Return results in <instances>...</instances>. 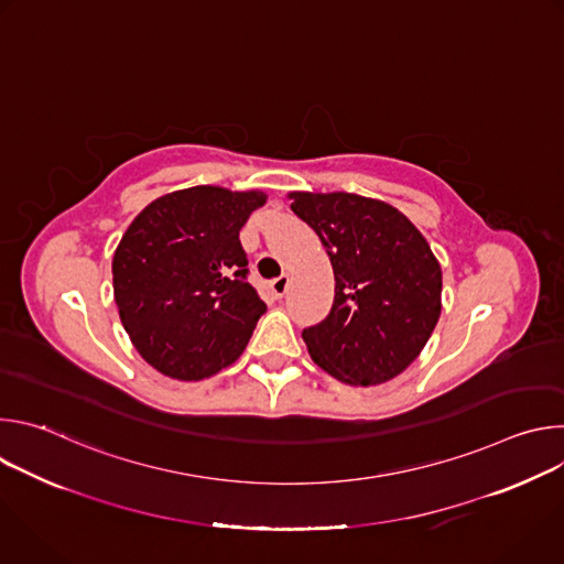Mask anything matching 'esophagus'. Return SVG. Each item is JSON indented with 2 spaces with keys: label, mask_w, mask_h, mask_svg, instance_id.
Wrapping results in <instances>:
<instances>
[{
  "label": "esophagus",
  "mask_w": 564,
  "mask_h": 564,
  "mask_svg": "<svg viewBox=\"0 0 564 564\" xmlns=\"http://www.w3.org/2000/svg\"><path fill=\"white\" fill-rule=\"evenodd\" d=\"M288 285H290V276H288V274H281V276H276V279L270 281V290H272V294H274L276 299H281V296L288 292Z\"/></svg>",
  "instance_id": "1"
}]
</instances>
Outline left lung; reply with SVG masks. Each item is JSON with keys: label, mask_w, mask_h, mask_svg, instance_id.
Returning a JSON list of instances; mask_svg holds the SVG:
<instances>
[{"label": "left lung", "mask_w": 564, "mask_h": 564, "mask_svg": "<svg viewBox=\"0 0 564 564\" xmlns=\"http://www.w3.org/2000/svg\"><path fill=\"white\" fill-rule=\"evenodd\" d=\"M290 198L335 272L330 314L303 330L312 361L350 386H377L404 372L442 312V268L426 238L383 200L346 192H292Z\"/></svg>", "instance_id": "obj_1"}]
</instances>
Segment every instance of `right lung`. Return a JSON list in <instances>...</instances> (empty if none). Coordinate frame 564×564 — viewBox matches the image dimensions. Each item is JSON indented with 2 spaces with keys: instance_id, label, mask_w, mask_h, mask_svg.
<instances>
[{
  "instance_id": "add662e5",
  "label": "right lung",
  "mask_w": 564,
  "mask_h": 564,
  "mask_svg": "<svg viewBox=\"0 0 564 564\" xmlns=\"http://www.w3.org/2000/svg\"><path fill=\"white\" fill-rule=\"evenodd\" d=\"M263 192L198 185L149 203L113 254V296L140 357L198 381L246 350L265 303L248 283L238 231Z\"/></svg>"
}]
</instances>
